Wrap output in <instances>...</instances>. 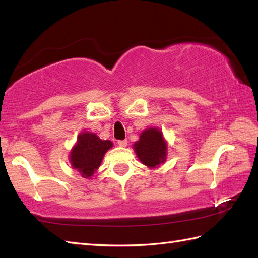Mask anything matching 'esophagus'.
Here are the masks:
<instances>
[{"mask_svg": "<svg viewBox=\"0 0 258 258\" xmlns=\"http://www.w3.org/2000/svg\"><path fill=\"white\" fill-rule=\"evenodd\" d=\"M117 144H118L119 146L125 147L126 145H127V140H122V141H118V142H117Z\"/></svg>", "mask_w": 258, "mask_h": 258, "instance_id": "1", "label": "esophagus"}]
</instances>
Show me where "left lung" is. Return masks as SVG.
<instances>
[{
    "mask_svg": "<svg viewBox=\"0 0 258 258\" xmlns=\"http://www.w3.org/2000/svg\"><path fill=\"white\" fill-rule=\"evenodd\" d=\"M166 143L160 130H145L140 136V141L134 144L136 155L142 163L149 167H156L165 161Z\"/></svg>",
    "mask_w": 258,
    "mask_h": 258,
    "instance_id": "obj_1",
    "label": "left lung"
}]
</instances>
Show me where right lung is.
<instances>
[{"instance_id": "add662e5", "label": "right lung", "mask_w": 258, "mask_h": 258, "mask_svg": "<svg viewBox=\"0 0 258 258\" xmlns=\"http://www.w3.org/2000/svg\"><path fill=\"white\" fill-rule=\"evenodd\" d=\"M112 146L111 141H102L96 134H80L78 143L71 152V163L82 176L91 177L100 167L104 154Z\"/></svg>"}]
</instances>
